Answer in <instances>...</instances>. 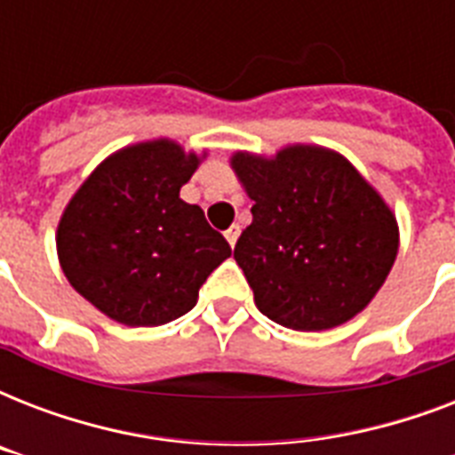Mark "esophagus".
Instances as JSON below:
<instances>
[{"label": "esophagus", "mask_w": 455, "mask_h": 455, "mask_svg": "<svg viewBox=\"0 0 455 455\" xmlns=\"http://www.w3.org/2000/svg\"><path fill=\"white\" fill-rule=\"evenodd\" d=\"M224 235H227L228 245H231V248H234L235 241H238V235H241V228H238V224H234V227H228L227 231H224Z\"/></svg>", "instance_id": "obj_1"}]
</instances>
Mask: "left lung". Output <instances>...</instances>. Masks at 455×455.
Here are the masks:
<instances>
[{
    "mask_svg": "<svg viewBox=\"0 0 455 455\" xmlns=\"http://www.w3.org/2000/svg\"><path fill=\"white\" fill-rule=\"evenodd\" d=\"M252 224L234 257L257 309L278 325L316 332L366 309L399 252L392 207L345 156L291 144L274 156L235 151Z\"/></svg>",
    "mask_w": 455,
    "mask_h": 455,
    "instance_id": "1",
    "label": "left lung"
}]
</instances>
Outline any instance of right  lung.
Masks as SVG:
<instances>
[{
	"label": "right lung",
	"instance_id": "1",
	"mask_svg": "<svg viewBox=\"0 0 455 455\" xmlns=\"http://www.w3.org/2000/svg\"><path fill=\"white\" fill-rule=\"evenodd\" d=\"M172 139L110 153L60 214L68 283L108 318L153 328L184 316L231 248L198 205L179 198L203 157Z\"/></svg>",
	"mask_w": 455,
	"mask_h": 455
}]
</instances>
